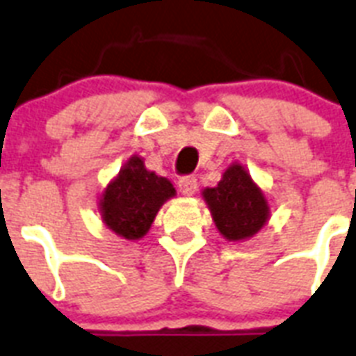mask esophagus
<instances>
[{
	"instance_id": "34e87169",
	"label": "esophagus",
	"mask_w": 356,
	"mask_h": 356,
	"mask_svg": "<svg viewBox=\"0 0 356 356\" xmlns=\"http://www.w3.org/2000/svg\"><path fill=\"white\" fill-rule=\"evenodd\" d=\"M197 190V179L193 175H186V177L179 179V192L183 195H193Z\"/></svg>"
}]
</instances>
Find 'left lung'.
Here are the masks:
<instances>
[{
    "label": "left lung",
    "instance_id": "obj_1",
    "mask_svg": "<svg viewBox=\"0 0 356 356\" xmlns=\"http://www.w3.org/2000/svg\"><path fill=\"white\" fill-rule=\"evenodd\" d=\"M219 234L228 241H243L268 221L267 199L241 164H230L218 186L203 190Z\"/></svg>",
    "mask_w": 356,
    "mask_h": 356
}]
</instances>
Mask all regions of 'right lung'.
<instances>
[{
	"mask_svg": "<svg viewBox=\"0 0 356 356\" xmlns=\"http://www.w3.org/2000/svg\"><path fill=\"white\" fill-rule=\"evenodd\" d=\"M175 195V188L166 177L149 172L138 155L124 164L100 197L102 221L109 230L124 239L146 236L159 208Z\"/></svg>",
	"mask_w": 356,
	"mask_h": 356,
	"instance_id": "1",
	"label": "right lung"
}]
</instances>
